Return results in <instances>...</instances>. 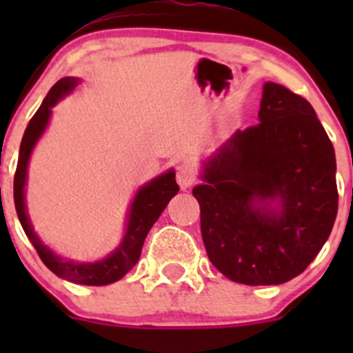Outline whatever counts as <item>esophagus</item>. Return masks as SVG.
Wrapping results in <instances>:
<instances>
[{"mask_svg": "<svg viewBox=\"0 0 353 353\" xmlns=\"http://www.w3.org/2000/svg\"><path fill=\"white\" fill-rule=\"evenodd\" d=\"M176 179L177 184H179L183 190H188V188H191L196 183V174H194V170H191L190 167H181V169L177 170Z\"/></svg>", "mask_w": 353, "mask_h": 353, "instance_id": "esophagus-1", "label": "esophagus"}]
</instances>
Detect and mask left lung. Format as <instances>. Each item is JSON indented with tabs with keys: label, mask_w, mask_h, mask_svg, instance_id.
Masks as SVG:
<instances>
[{
	"label": "left lung",
	"mask_w": 353,
	"mask_h": 353,
	"mask_svg": "<svg viewBox=\"0 0 353 353\" xmlns=\"http://www.w3.org/2000/svg\"><path fill=\"white\" fill-rule=\"evenodd\" d=\"M258 117L203 163L193 196L212 265L232 282L280 285L330 237L336 160L312 105L283 85L265 83Z\"/></svg>",
	"instance_id": "1"
}]
</instances>
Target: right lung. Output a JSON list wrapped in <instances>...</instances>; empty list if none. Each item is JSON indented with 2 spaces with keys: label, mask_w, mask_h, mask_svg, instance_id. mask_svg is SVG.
I'll list each match as a JSON object with an SVG mask.
<instances>
[{
  "label": "right lung",
  "mask_w": 353,
  "mask_h": 353,
  "mask_svg": "<svg viewBox=\"0 0 353 353\" xmlns=\"http://www.w3.org/2000/svg\"><path fill=\"white\" fill-rule=\"evenodd\" d=\"M78 81H80L78 78L65 77L58 83H54V87L49 90L48 97L44 99L42 105L37 109V112L34 114V117L28 123L27 130L23 133L22 143H20L19 163H17L15 179H13V198H15V208L20 223H22L28 241L35 248L42 263L54 275H58L59 279H65L68 282L73 283H81V285L99 287L117 282L137 265L148 230L157 222L160 213L165 210L170 198L176 196L179 186L176 183L174 170H167L165 174L155 177L148 184L141 186L130 206L126 234H124L123 243L119 244V248L114 249L108 258L101 259V261H71V259H65L61 256L54 254L48 245L42 244V241L39 239L37 234L32 229V223L27 215V208H25V183H27L28 159H30L35 143H37V140L44 133L46 126H48L49 117H51V109L58 104L59 99L65 97L77 87Z\"/></svg>",
  "instance_id": "right-lung-1"
}]
</instances>
